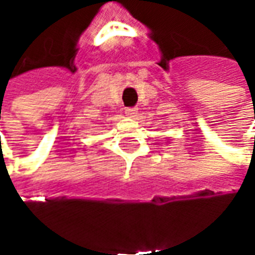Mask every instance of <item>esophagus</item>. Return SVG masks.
Masks as SVG:
<instances>
[{"label": "esophagus", "mask_w": 255, "mask_h": 255, "mask_svg": "<svg viewBox=\"0 0 255 255\" xmlns=\"http://www.w3.org/2000/svg\"><path fill=\"white\" fill-rule=\"evenodd\" d=\"M136 112H138L136 108H126V115L129 117L135 116V113H136Z\"/></svg>", "instance_id": "34e87169"}]
</instances>
